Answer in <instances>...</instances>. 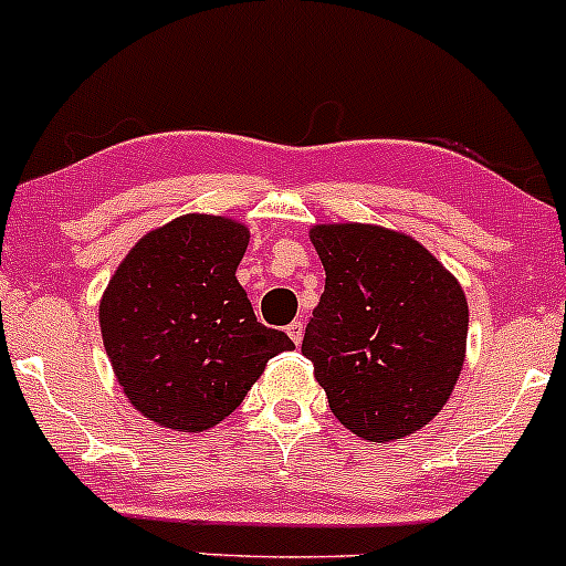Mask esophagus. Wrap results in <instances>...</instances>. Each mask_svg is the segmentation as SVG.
I'll list each match as a JSON object with an SVG mask.
<instances>
[{
    "instance_id": "obj_1",
    "label": "esophagus",
    "mask_w": 566,
    "mask_h": 566,
    "mask_svg": "<svg viewBox=\"0 0 566 566\" xmlns=\"http://www.w3.org/2000/svg\"><path fill=\"white\" fill-rule=\"evenodd\" d=\"M285 332H289V337H291V340H294L296 346H300V343H302V337H305V324H302L300 318H294V322H291L289 326H285Z\"/></svg>"
}]
</instances>
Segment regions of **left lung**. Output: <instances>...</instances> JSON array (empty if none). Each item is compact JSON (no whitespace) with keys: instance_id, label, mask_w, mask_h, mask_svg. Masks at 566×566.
I'll list each match as a JSON object with an SVG mask.
<instances>
[{"instance_id":"8db88e82","label":"left lung","mask_w":566,"mask_h":566,"mask_svg":"<svg viewBox=\"0 0 566 566\" xmlns=\"http://www.w3.org/2000/svg\"><path fill=\"white\" fill-rule=\"evenodd\" d=\"M311 240L326 283L302 354L332 413L378 444L424 428L463 368L469 305L460 283L398 231L316 226Z\"/></svg>"}]
</instances>
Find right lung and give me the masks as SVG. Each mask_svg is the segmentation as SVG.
<instances>
[{
	"instance_id": "1",
	"label": "right lung",
	"mask_w": 566,
	"mask_h": 566,
	"mask_svg": "<svg viewBox=\"0 0 566 566\" xmlns=\"http://www.w3.org/2000/svg\"><path fill=\"white\" fill-rule=\"evenodd\" d=\"M248 229L185 214L127 253L101 302L103 346L122 389L163 428L198 433L229 417L294 343L255 318L237 281Z\"/></svg>"
}]
</instances>
